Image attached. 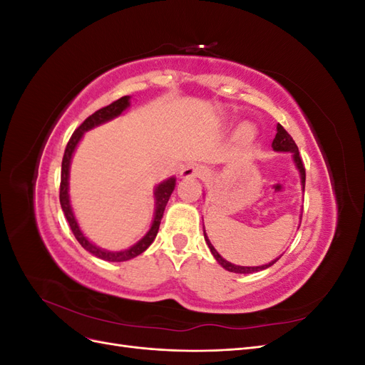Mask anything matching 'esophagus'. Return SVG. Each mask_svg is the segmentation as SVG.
Masks as SVG:
<instances>
[{"label": "esophagus", "instance_id": "obj_1", "mask_svg": "<svg viewBox=\"0 0 365 365\" xmlns=\"http://www.w3.org/2000/svg\"><path fill=\"white\" fill-rule=\"evenodd\" d=\"M180 173H181V178H202V176L207 175V169L201 164L189 163L184 165Z\"/></svg>", "mask_w": 365, "mask_h": 365}]
</instances>
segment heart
Returning <instances> with one entry per match:
<instances>
[{"instance_id":"obj_1","label":"heart","mask_w":365,"mask_h":365,"mask_svg":"<svg viewBox=\"0 0 365 365\" xmlns=\"http://www.w3.org/2000/svg\"><path fill=\"white\" fill-rule=\"evenodd\" d=\"M237 138L240 141H251L254 138V129L251 125H242L237 130Z\"/></svg>"}]
</instances>
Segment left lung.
<instances>
[{
    "instance_id": "8db88e82",
    "label": "left lung",
    "mask_w": 365,
    "mask_h": 365,
    "mask_svg": "<svg viewBox=\"0 0 365 365\" xmlns=\"http://www.w3.org/2000/svg\"><path fill=\"white\" fill-rule=\"evenodd\" d=\"M272 149L277 150V152H292L294 155V161H295V165L298 168V170H300V175H302V184L304 185L306 182V169H304V164H303V160L300 157V152H298V148L295 145V141L292 140V137L286 132V129L279 123L277 125V134H275V138L272 141ZM204 237H205V242L207 245L210 248V251H212V254L215 256V259L217 260V263L220 264V267L225 268L227 271L230 272H237V274H251V272H257V271H262V269H267L269 267H272V264L277 262L279 259H275L272 262H269L268 264H262V267H237V264H233L227 262L225 259H222L219 256V252L215 250V247L210 244V240L207 237V235L204 233Z\"/></svg>"
}]
</instances>
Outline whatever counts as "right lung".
I'll use <instances>...</instances> for the list:
<instances>
[{"label": "right lung", "instance_id": "1", "mask_svg": "<svg viewBox=\"0 0 365 365\" xmlns=\"http://www.w3.org/2000/svg\"><path fill=\"white\" fill-rule=\"evenodd\" d=\"M129 106V96H123L120 97L118 101L109 103L108 106H103L98 109V111H96L94 114H91L90 117H88L83 123L77 128L73 135L70 138V141L67 143V148H65V152H63V158H62V172H61V190H59V201H61V207H62V212L65 215V217H67L68 224H70V228L73 231L74 237L77 239V242L86 250L90 251L93 256L98 257V259H103V260H108V262H125V260H130L134 259L137 256H140V254L143 251H146V248L152 244L153 239L157 237V233H158V228H160V224H161V217H163V213H164V208L165 205H168L169 202V197L175 189V178H169L168 181L161 182L157 189H155V201H157V208H155V217H153V222H152V227L150 230L148 231V235L143 237L138 244H135L134 247H130L125 251H106V250H102L98 248L96 245H93L90 240H88L83 233L81 231L79 225H77L76 219H74V215H73V210H71V205H70V200H68V173H70V163H71V157H73V152L77 146V143L81 141L83 132L88 130V129H93L94 126H98L105 123V121L111 120L117 115H120L121 113L125 111V109Z\"/></svg>", "mask_w": 365, "mask_h": 365}]
</instances>
